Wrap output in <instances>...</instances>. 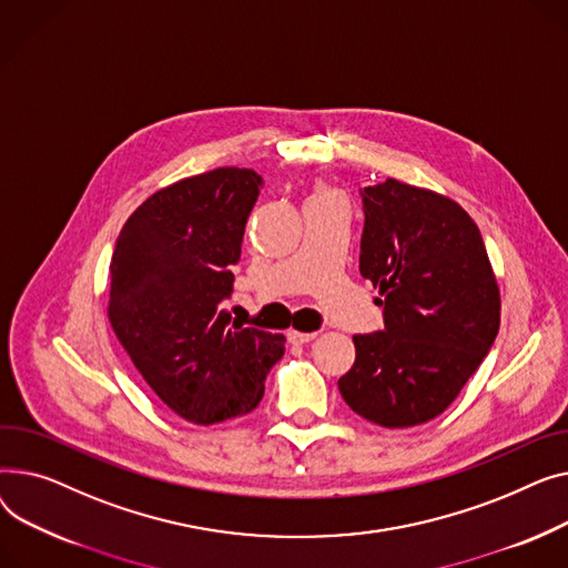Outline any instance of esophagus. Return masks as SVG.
Returning <instances> with one entry per match:
<instances>
[{
  "label": "esophagus",
  "instance_id": "34e87169",
  "mask_svg": "<svg viewBox=\"0 0 568 568\" xmlns=\"http://www.w3.org/2000/svg\"><path fill=\"white\" fill-rule=\"evenodd\" d=\"M288 339H291V344H310L312 339H316V332H297V329H291V332H288Z\"/></svg>",
  "mask_w": 568,
  "mask_h": 568
}]
</instances>
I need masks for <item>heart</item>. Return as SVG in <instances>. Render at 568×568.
<instances>
[{
	"instance_id": "b5f03b06",
	"label": "heart",
	"mask_w": 568,
	"mask_h": 568,
	"mask_svg": "<svg viewBox=\"0 0 568 568\" xmlns=\"http://www.w3.org/2000/svg\"><path fill=\"white\" fill-rule=\"evenodd\" d=\"M321 194H329V192H327V190H323V187H318V190L314 192V196H321Z\"/></svg>"
}]
</instances>
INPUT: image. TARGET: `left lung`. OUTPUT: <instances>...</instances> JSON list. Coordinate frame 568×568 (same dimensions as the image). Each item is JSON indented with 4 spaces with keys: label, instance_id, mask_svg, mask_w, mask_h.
Listing matches in <instances>:
<instances>
[{
    "label": "left lung",
    "instance_id": "8db88e82",
    "mask_svg": "<svg viewBox=\"0 0 568 568\" xmlns=\"http://www.w3.org/2000/svg\"><path fill=\"white\" fill-rule=\"evenodd\" d=\"M359 273L385 329L355 335L344 402L387 428L445 413L490 351L499 286L479 226L454 199L396 179L362 190Z\"/></svg>",
    "mask_w": 568,
    "mask_h": 568
}]
</instances>
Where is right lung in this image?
I'll return each mask as SVG.
<instances>
[{"instance_id":"right-lung-1","label":"right lung","mask_w":568,"mask_h":568,"mask_svg":"<svg viewBox=\"0 0 568 568\" xmlns=\"http://www.w3.org/2000/svg\"><path fill=\"white\" fill-rule=\"evenodd\" d=\"M261 176L241 166L181 179L132 213L110 263L108 318L149 387L192 424L252 413L284 335L231 323L233 288Z\"/></svg>"}]
</instances>
